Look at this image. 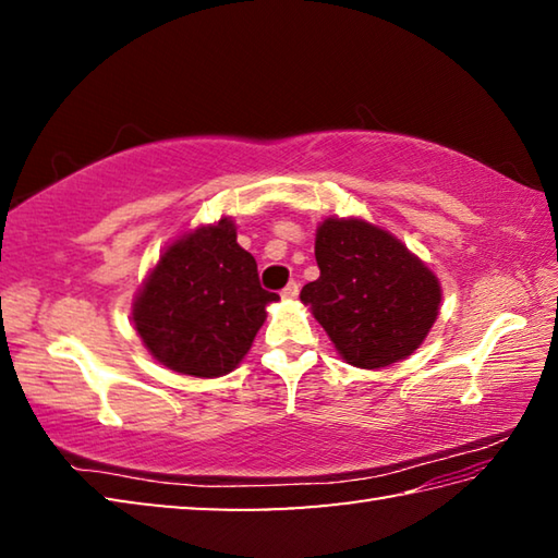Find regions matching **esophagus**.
Listing matches in <instances>:
<instances>
[{"instance_id":"esophagus-1","label":"esophagus","mask_w":558,"mask_h":558,"mask_svg":"<svg viewBox=\"0 0 558 558\" xmlns=\"http://www.w3.org/2000/svg\"><path fill=\"white\" fill-rule=\"evenodd\" d=\"M298 292H300V286H298V282H295V280H292V282H288V286H286V288H282V290H280V295H282V298H286V300H295V298H298Z\"/></svg>"}]
</instances>
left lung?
<instances>
[{
    "label": "left lung",
    "instance_id": "8db88e82",
    "mask_svg": "<svg viewBox=\"0 0 558 558\" xmlns=\"http://www.w3.org/2000/svg\"><path fill=\"white\" fill-rule=\"evenodd\" d=\"M319 278L300 300L362 369L413 354L438 317V278L401 241L359 219H327L317 229Z\"/></svg>",
    "mask_w": 558,
    "mask_h": 558
}]
</instances>
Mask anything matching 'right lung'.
<instances>
[{
  "instance_id": "add662e5",
  "label": "right lung",
  "mask_w": 558,
  "mask_h": 558,
  "mask_svg": "<svg viewBox=\"0 0 558 558\" xmlns=\"http://www.w3.org/2000/svg\"><path fill=\"white\" fill-rule=\"evenodd\" d=\"M276 292L260 288L256 258L221 219L169 245L140 290L132 319L145 347L169 369L221 376L235 369Z\"/></svg>"
}]
</instances>
